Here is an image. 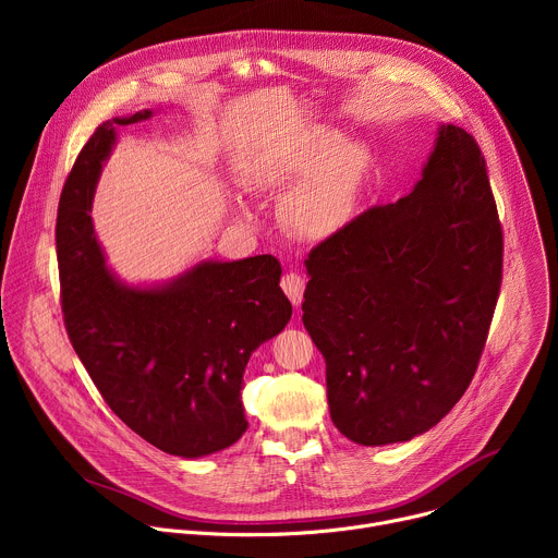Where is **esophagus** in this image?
Wrapping results in <instances>:
<instances>
[{
  "label": "esophagus",
  "mask_w": 558,
  "mask_h": 558,
  "mask_svg": "<svg viewBox=\"0 0 558 558\" xmlns=\"http://www.w3.org/2000/svg\"><path fill=\"white\" fill-rule=\"evenodd\" d=\"M280 287H282V291L289 295V300H291L295 306L302 302V293H304V278H302L300 274H295V271L284 274V276H282V280H280Z\"/></svg>",
  "instance_id": "34e87169"
}]
</instances>
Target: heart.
Here are the masks:
<instances>
[{"mask_svg": "<svg viewBox=\"0 0 558 558\" xmlns=\"http://www.w3.org/2000/svg\"><path fill=\"white\" fill-rule=\"evenodd\" d=\"M368 172L362 147L329 130H311L295 145L252 168L256 187L295 190L282 203L284 225L306 241H325L353 216Z\"/></svg>", "mask_w": 558, "mask_h": 558, "instance_id": "1", "label": "heart"}]
</instances>
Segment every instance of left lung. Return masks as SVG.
Here are the masks:
<instances>
[{
  "label": "left lung",
  "mask_w": 558,
  "mask_h": 558,
  "mask_svg": "<svg viewBox=\"0 0 558 558\" xmlns=\"http://www.w3.org/2000/svg\"><path fill=\"white\" fill-rule=\"evenodd\" d=\"M302 323L327 362L336 428L384 446L426 433L480 366L504 278L486 158L441 125L422 181L311 250Z\"/></svg>",
  "instance_id": "8db88e82"
}]
</instances>
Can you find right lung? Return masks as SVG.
<instances>
[{
    "label": "right lung",
    "instance_id": "add662e5",
    "mask_svg": "<svg viewBox=\"0 0 558 558\" xmlns=\"http://www.w3.org/2000/svg\"><path fill=\"white\" fill-rule=\"evenodd\" d=\"M149 114L101 123L63 183L54 229L61 311L70 344L112 413L158 450L192 459L247 430L245 366L287 327L291 302L269 254L203 263L161 289L112 278L88 211L114 125Z\"/></svg>",
    "mask_w": 558,
    "mask_h": 558
}]
</instances>
